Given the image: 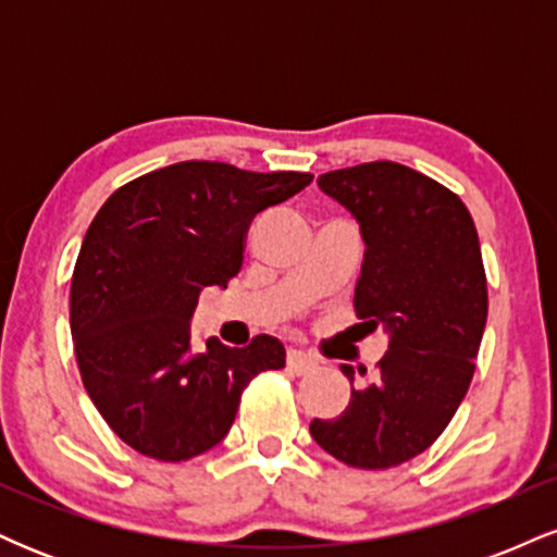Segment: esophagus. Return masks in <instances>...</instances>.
<instances>
[{
  "mask_svg": "<svg viewBox=\"0 0 557 557\" xmlns=\"http://www.w3.org/2000/svg\"><path fill=\"white\" fill-rule=\"evenodd\" d=\"M319 363L311 359V356H306L304 350H287V369H290L293 374H311L317 372Z\"/></svg>",
  "mask_w": 557,
  "mask_h": 557,
  "instance_id": "34e87169",
  "label": "esophagus"
}]
</instances>
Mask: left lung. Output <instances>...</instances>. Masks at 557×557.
I'll use <instances>...</instances> for the list:
<instances>
[{
	"label": "left lung",
	"instance_id": "1",
	"mask_svg": "<svg viewBox=\"0 0 557 557\" xmlns=\"http://www.w3.org/2000/svg\"><path fill=\"white\" fill-rule=\"evenodd\" d=\"M322 194L359 222L363 261L356 314L387 332L372 382L311 437L356 469H389L424 453L450 424L474 376L487 324V277L469 209L453 190L398 162L324 172ZM367 374V372H361Z\"/></svg>",
	"mask_w": 557,
	"mask_h": 557
}]
</instances>
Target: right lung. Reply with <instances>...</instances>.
<instances>
[{
    "instance_id": "add662e5",
    "label": "right lung",
    "mask_w": 557,
    "mask_h": 557,
    "mask_svg": "<svg viewBox=\"0 0 557 557\" xmlns=\"http://www.w3.org/2000/svg\"><path fill=\"white\" fill-rule=\"evenodd\" d=\"M311 183L309 172H248L177 162L107 198L83 238L70 285L81 380L123 443L157 461H188L225 440L240 393L285 367L277 337L246 348L209 337L194 350L203 287H227L253 216Z\"/></svg>"
}]
</instances>
